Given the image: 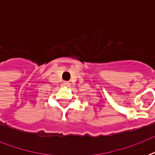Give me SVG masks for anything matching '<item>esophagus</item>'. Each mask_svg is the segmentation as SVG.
I'll return each instance as SVG.
<instances>
[{"label":"esophagus","mask_w":155,"mask_h":155,"mask_svg":"<svg viewBox=\"0 0 155 155\" xmlns=\"http://www.w3.org/2000/svg\"><path fill=\"white\" fill-rule=\"evenodd\" d=\"M70 83L68 82H64L63 83V86H65V87H69L70 86Z\"/></svg>","instance_id":"obj_1"}]
</instances>
